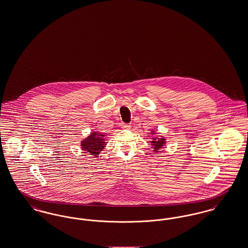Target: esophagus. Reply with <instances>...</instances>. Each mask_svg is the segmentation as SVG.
<instances>
[{"instance_id":"esophagus-1","label":"esophagus","mask_w":248,"mask_h":248,"mask_svg":"<svg viewBox=\"0 0 248 248\" xmlns=\"http://www.w3.org/2000/svg\"><path fill=\"white\" fill-rule=\"evenodd\" d=\"M130 127H131L130 124H122V128H124V129H130Z\"/></svg>"}]
</instances>
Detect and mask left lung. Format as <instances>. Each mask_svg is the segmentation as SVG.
<instances>
[{
	"instance_id": "left-lung-1",
	"label": "left lung",
	"mask_w": 248,
	"mask_h": 248,
	"mask_svg": "<svg viewBox=\"0 0 248 248\" xmlns=\"http://www.w3.org/2000/svg\"><path fill=\"white\" fill-rule=\"evenodd\" d=\"M150 134L152 136V140H149V142L151 143V146L153 148L154 154H158L162 148L165 147V145H166V139L164 138L163 136H156V135H159V133H157V131H155L154 129L151 130Z\"/></svg>"
}]
</instances>
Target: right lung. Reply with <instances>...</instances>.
Wrapping results in <instances>:
<instances>
[{"label": "right lung", "mask_w": 248, "mask_h": 248, "mask_svg": "<svg viewBox=\"0 0 248 248\" xmlns=\"http://www.w3.org/2000/svg\"><path fill=\"white\" fill-rule=\"evenodd\" d=\"M107 135L99 131H92L85 139L81 140V148L85 154L96 159L107 145Z\"/></svg>", "instance_id": "obj_1"}]
</instances>
